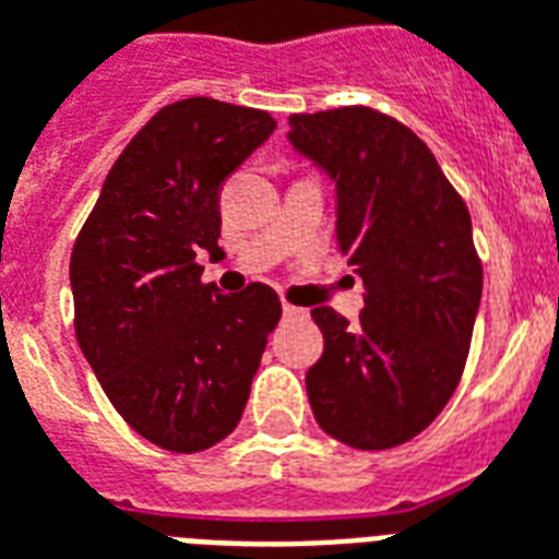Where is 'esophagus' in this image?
I'll return each mask as SVG.
<instances>
[{
  "mask_svg": "<svg viewBox=\"0 0 559 559\" xmlns=\"http://www.w3.org/2000/svg\"><path fill=\"white\" fill-rule=\"evenodd\" d=\"M283 314L285 318H300L302 309H297V306H292V302H283Z\"/></svg>",
  "mask_w": 559,
  "mask_h": 559,
  "instance_id": "1",
  "label": "esophagus"
}]
</instances>
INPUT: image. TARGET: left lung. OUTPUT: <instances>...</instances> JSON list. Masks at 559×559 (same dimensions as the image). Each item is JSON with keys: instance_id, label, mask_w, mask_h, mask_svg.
Instances as JSON below:
<instances>
[{"instance_id": "obj_1", "label": "left lung", "mask_w": 559, "mask_h": 559, "mask_svg": "<svg viewBox=\"0 0 559 559\" xmlns=\"http://www.w3.org/2000/svg\"><path fill=\"white\" fill-rule=\"evenodd\" d=\"M288 145L335 186L341 253L365 283L349 323L311 318L323 356L306 373L318 426L353 449L417 437L452 400L481 306L473 221L417 133L370 107L288 119Z\"/></svg>"}]
</instances>
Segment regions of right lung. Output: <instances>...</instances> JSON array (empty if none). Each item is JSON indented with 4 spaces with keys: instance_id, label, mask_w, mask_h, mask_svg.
<instances>
[{
    "instance_id": "1",
    "label": "right lung",
    "mask_w": 559,
    "mask_h": 559,
    "mask_svg": "<svg viewBox=\"0 0 559 559\" xmlns=\"http://www.w3.org/2000/svg\"><path fill=\"white\" fill-rule=\"evenodd\" d=\"M276 131L265 110L183 98L142 128L104 180L69 262L81 353L124 423L168 452H203L239 426L274 288L221 294V183Z\"/></svg>"
}]
</instances>
